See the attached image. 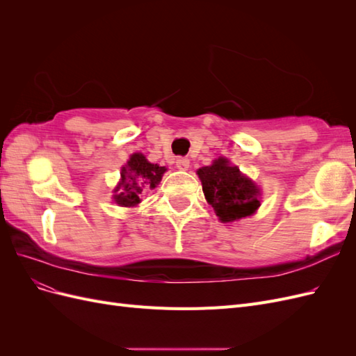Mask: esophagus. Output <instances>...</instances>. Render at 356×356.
Listing matches in <instances>:
<instances>
[{
  "mask_svg": "<svg viewBox=\"0 0 356 356\" xmlns=\"http://www.w3.org/2000/svg\"><path fill=\"white\" fill-rule=\"evenodd\" d=\"M175 165L179 170H187L190 168V160L186 159V157H178L177 161H175Z\"/></svg>",
  "mask_w": 356,
  "mask_h": 356,
  "instance_id": "obj_1",
  "label": "esophagus"
}]
</instances>
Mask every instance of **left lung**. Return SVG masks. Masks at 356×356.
I'll use <instances>...</instances> for the list:
<instances>
[{"label": "left lung", "mask_w": 356, "mask_h": 356, "mask_svg": "<svg viewBox=\"0 0 356 356\" xmlns=\"http://www.w3.org/2000/svg\"><path fill=\"white\" fill-rule=\"evenodd\" d=\"M197 175L204 197L222 222L245 218L260 207V188L227 159L213 160L211 166L200 168Z\"/></svg>", "instance_id": "8db88e82"}]
</instances>
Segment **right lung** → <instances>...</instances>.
<instances>
[{"mask_svg":"<svg viewBox=\"0 0 356 356\" xmlns=\"http://www.w3.org/2000/svg\"><path fill=\"white\" fill-rule=\"evenodd\" d=\"M166 168L153 165L141 153H135L129 159L127 165L122 169V181L115 188V203L120 207H136L141 202V195L145 188H154Z\"/></svg>","mask_w":356,"mask_h":356,"instance_id":"1","label":"right lung"}]
</instances>
